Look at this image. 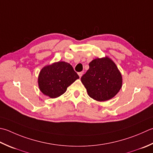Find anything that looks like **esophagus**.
Wrapping results in <instances>:
<instances>
[{
  "label": "esophagus",
  "mask_w": 153,
  "mask_h": 153,
  "mask_svg": "<svg viewBox=\"0 0 153 153\" xmlns=\"http://www.w3.org/2000/svg\"><path fill=\"white\" fill-rule=\"evenodd\" d=\"M78 75H79V77L81 78V77L83 76V72H79Z\"/></svg>",
  "instance_id": "1"
}]
</instances>
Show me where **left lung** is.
<instances>
[{
    "label": "left lung",
    "instance_id": "8db88e82",
    "mask_svg": "<svg viewBox=\"0 0 153 153\" xmlns=\"http://www.w3.org/2000/svg\"><path fill=\"white\" fill-rule=\"evenodd\" d=\"M89 65V70L81 78L89 96L98 101L115 97L123 82L122 76L115 63L105 57L94 59Z\"/></svg>",
    "mask_w": 153,
    "mask_h": 153
}]
</instances>
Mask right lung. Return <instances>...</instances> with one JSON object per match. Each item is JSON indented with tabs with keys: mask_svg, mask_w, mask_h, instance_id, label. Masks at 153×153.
<instances>
[{
	"mask_svg": "<svg viewBox=\"0 0 153 153\" xmlns=\"http://www.w3.org/2000/svg\"><path fill=\"white\" fill-rule=\"evenodd\" d=\"M79 76L73 67L65 62H55L42 69L38 76V86L45 95L56 98L66 91Z\"/></svg>",
	"mask_w": 153,
	"mask_h": 153,
	"instance_id": "obj_1",
	"label": "right lung"
}]
</instances>
